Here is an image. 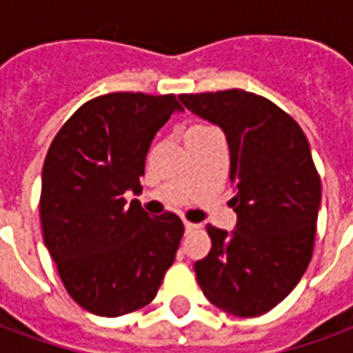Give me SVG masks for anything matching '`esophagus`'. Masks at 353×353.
I'll return each mask as SVG.
<instances>
[{
	"mask_svg": "<svg viewBox=\"0 0 353 353\" xmlns=\"http://www.w3.org/2000/svg\"><path fill=\"white\" fill-rule=\"evenodd\" d=\"M194 229H196V225H194V223L185 221V230H187V232H191V230H194Z\"/></svg>",
	"mask_w": 353,
	"mask_h": 353,
	"instance_id": "1",
	"label": "esophagus"
}]
</instances>
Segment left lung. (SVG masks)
<instances>
[{"mask_svg": "<svg viewBox=\"0 0 353 353\" xmlns=\"http://www.w3.org/2000/svg\"><path fill=\"white\" fill-rule=\"evenodd\" d=\"M179 101L225 132L234 185L236 229L208 225L212 250L194 263L196 280L217 308L255 318L295 289L312 259L321 181L308 139L276 103L240 88Z\"/></svg>", "mask_w": 353, "mask_h": 353, "instance_id": "1", "label": "left lung"}]
</instances>
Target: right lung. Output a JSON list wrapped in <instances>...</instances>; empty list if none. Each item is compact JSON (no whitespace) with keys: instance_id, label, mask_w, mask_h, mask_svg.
<instances>
[{"instance_id":"obj_1","label":"right lung","mask_w":353,"mask_h":353,"mask_svg":"<svg viewBox=\"0 0 353 353\" xmlns=\"http://www.w3.org/2000/svg\"><path fill=\"white\" fill-rule=\"evenodd\" d=\"M174 94L111 92L83 103L52 139L41 174L43 242L65 291L117 318L157 296L183 236L172 212L149 217L139 177L154 134L179 111Z\"/></svg>"}]
</instances>
